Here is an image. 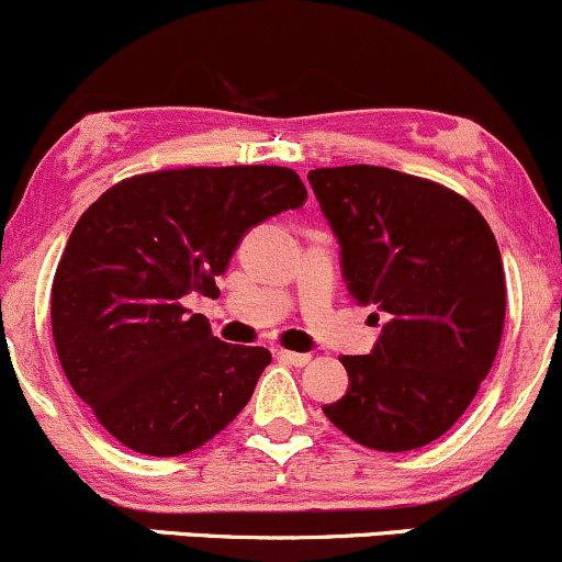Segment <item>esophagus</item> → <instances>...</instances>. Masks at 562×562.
Here are the masks:
<instances>
[{"label":"esophagus","mask_w":562,"mask_h":562,"mask_svg":"<svg viewBox=\"0 0 562 562\" xmlns=\"http://www.w3.org/2000/svg\"><path fill=\"white\" fill-rule=\"evenodd\" d=\"M277 357H280L282 362H288V366H295V368L310 366V360H312V357L304 355V351H291V349H280L277 351Z\"/></svg>","instance_id":"esophagus-1"}]
</instances>
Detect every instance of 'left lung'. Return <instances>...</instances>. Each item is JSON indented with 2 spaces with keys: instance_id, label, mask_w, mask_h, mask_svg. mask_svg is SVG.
Returning <instances> with one entry per match:
<instances>
[{
  "instance_id": "obj_1",
  "label": "left lung",
  "mask_w": 562,
  "mask_h": 562,
  "mask_svg": "<svg viewBox=\"0 0 562 562\" xmlns=\"http://www.w3.org/2000/svg\"><path fill=\"white\" fill-rule=\"evenodd\" d=\"M310 183L349 293L386 314L371 355L341 357L349 392L325 416L373 451L429 446L470 408L502 344L496 237L467 196L429 178L344 165L310 170Z\"/></svg>"
}]
</instances>
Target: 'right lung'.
Wrapping results in <instances>:
<instances>
[{"label":"right lung","instance_id":"1","mask_svg":"<svg viewBox=\"0 0 562 562\" xmlns=\"http://www.w3.org/2000/svg\"><path fill=\"white\" fill-rule=\"evenodd\" d=\"M306 202L277 165L140 172L74 226L53 277V338L71 390L135 453L181 456L248 405L269 349L213 336L183 295L215 299L239 237Z\"/></svg>","mask_w":562,"mask_h":562}]
</instances>
